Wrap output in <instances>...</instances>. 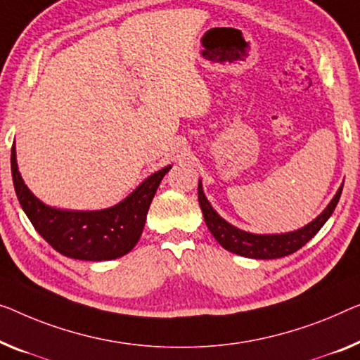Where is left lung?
Returning <instances> with one entry per match:
<instances>
[{
    "label": "left lung",
    "instance_id": "obj_1",
    "mask_svg": "<svg viewBox=\"0 0 360 360\" xmlns=\"http://www.w3.org/2000/svg\"><path fill=\"white\" fill-rule=\"evenodd\" d=\"M342 192V186L338 189L336 195L331 198L328 207L321 212L314 221L305 224L304 228L297 229V231L283 233V234H252L243 229L229 224L226 219H223L219 214L213 210L210 202L207 200L205 194H203L202 182L198 181V203H200L203 218L213 238L218 240L219 245L224 249L233 252V254L249 257V259H280V257H286L292 252L299 250L302 245L309 243L315 234L320 231V228L326 223V219L331 217L335 208L340 202Z\"/></svg>",
    "mask_w": 360,
    "mask_h": 360
}]
</instances>
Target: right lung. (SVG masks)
Segmentation results:
<instances>
[{"label": "right lung", "mask_w": 360, "mask_h": 360, "mask_svg": "<svg viewBox=\"0 0 360 360\" xmlns=\"http://www.w3.org/2000/svg\"><path fill=\"white\" fill-rule=\"evenodd\" d=\"M169 169L171 166H166L148 176L115 207L95 212L61 210L45 205L32 194L19 173L15 147L11 150L13 182L22 210L53 249L77 260H112L131 252L141 239L155 192Z\"/></svg>", "instance_id": "add662e5"}]
</instances>
